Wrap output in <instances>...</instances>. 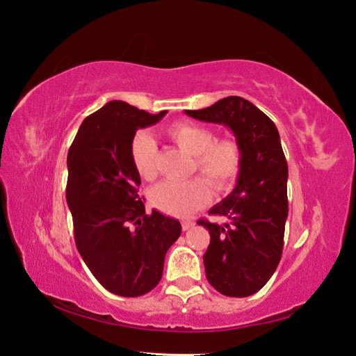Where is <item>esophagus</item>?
<instances>
[{"mask_svg": "<svg viewBox=\"0 0 356 356\" xmlns=\"http://www.w3.org/2000/svg\"><path fill=\"white\" fill-rule=\"evenodd\" d=\"M193 226H194V222H191V220H184V222H182V229H184V231L191 229Z\"/></svg>", "mask_w": 356, "mask_h": 356, "instance_id": "obj_1", "label": "esophagus"}]
</instances>
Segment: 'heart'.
Instances as JSON below:
<instances>
[{
    "mask_svg": "<svg viewBox=\"0 0 356 356\" xmlns=\"http://www.w3.org/2000/svg\"><path fill=\"white\" fill-rule=\"evenodd\" d=\"M166 134L194 157L191 171H199L214 190H226L237 179L241 166V151L236 140H216L209 128L193 122L172 124ZM130 154L136 171L143 179L153 180L157 176L159 151L154 139L148 133L140 131L134 136ZM208 200L209 188L202 177H193L184 182L166 180L156 185L149 193L151 205L174 217L190 216L195 209L207 205Z\"/></svg>",
    "mask_w": 356,
    "mask_h": 356,
    "instance_id": "b5f03b06",
    "label": "heart"
}]
</instances>
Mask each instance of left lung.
<instances>
[{
	"instance_id": "left-lung-1",
	"label": "left lung",
	"mask_w": 356,
	"mask_h": 356,
	"mask_svg": "<svg viewBox=\"0 0 356 356\" xmlns=\"http://www.w3.org/2000/svg\"><path fill=\"white\" fill-rule=\"evenodd\" d=\"M203 122L228 127L241 151L232 193L209 209L228 223L199 220L209 231L203 264L209 284L226 297H249L274 274L283 252L287 218V162L275 124L240 96L203 110H185Z\"/></svg>"
}]
</instances>
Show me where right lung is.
Listing matches in <instances>:
<instances>
[{
    "instance_id": "add662e5",
    "label": "right lung",
    "mask_w": 356,
    "mask_h": 356,
    "mask_svg": "<svg viewBox=\"0 0 356 356\" xmlns=\"http://www.w3.org/2000/svg\"><path fill=\"white\" fill-rule=\"evenodd\" d=\"M165 115L166 110L149 115L122 101L107 102L84 119L67 156L65 197L76 248L97 282L120 297L154 289L165 254L182 232L176 218L156 209L145 214L130 154L136 131Z\"/></svg>"
}]
</instances>
